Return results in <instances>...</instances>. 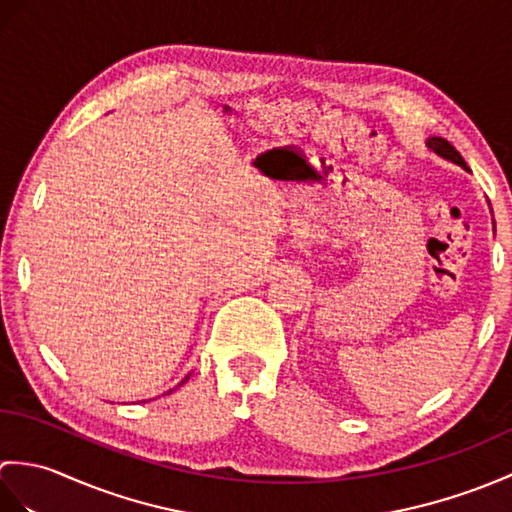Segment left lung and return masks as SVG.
<instances>
[{
    "instance_id": "obj_1",
    "label": "left lung",
    "mask_w": 512,
    "mask_h": 512,
    "mask_svg": "<svg viewBox=\"0 0 512 512\" xmlns=\"http://www.w3.org/2000/svg\"><path fill=\"white\" fill-rule=\"evenodd\" d=\"M427 147L436 151L438 156L447 158V160L455 162V165H460V167H464L466 171H469V167H466L464 158L460 156V151L455 149V147L449 143V140H444V138H440V136H433V138H429V140H427Z\"/></svg>"
}]
</instances>
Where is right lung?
I'll list each match as a JSON object with an SVG mask.
<instances>
[{"mask_svg": "<svg viewBox=\"0 0 512 512\" xmlns=\"http://www.w3.org/2000/svg\"><path fill=\"white\" fill-rule=\"evenodd\" d=\"M184 380H189V376H187V378H184ZM184 380H182V383H184ZM182 383H180V385H182Z\"/></svg>", "mask_w": 512, "mask_h": 512, "instance_id": "obj_1", "label": "right lung"}]
</instances>
